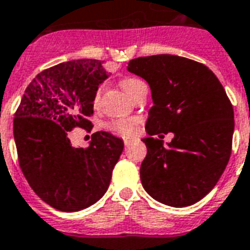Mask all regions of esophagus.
<instances>
[{"mask_svg":"<svg viewBox=\"0 0 250 250\" xmlns=\"http://www.w3.org/2000/svg\"><path fill=\"white\" fill-rule=\"evenodd\" d=\"M133 140H134L133 138H124V143H125V146H129Z\"/></svg>","mask_w":250,"mask_h":250,"instance_id":"34e87169","label":"esophagus"}]
</instances>
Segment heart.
I'll use <instances>...</instances> for the list:
<instances>
[{"mask_svg":"<svg viewBox=\"0 0 250 250\" xmlns=\"http://www.w3.org/2000/svg\"><path fill=\"white\" fill-rule=\"evenodd\" d=\"M146 83H144L143 80L138 79V78H126V79H124L121 82V88H123L125 92H126L127 96L131 98L134 93L137 92L139 89L140 86H144ZM103 92V85H100L97 88L96 93H94V97H93V103L94 104H98L101 100V96H102ZM138 119H126V117H121V119H115L111 123L107 124V127L112 131H116V133L124 134V135H130V134H133L137 129L138 125Z\"/></svg>","mask_w":250,"mask_h":250,"instance_id":"heart-1","label":"heart"}]
</instances>
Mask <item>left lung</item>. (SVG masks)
Here are the masks:
<instances>
[{"instance_id":"left-lung-1","label":"left lung","mask_w":250,"mask_h":250,"mask_svg":"<svg viewBox=\"0 0 250 250\" xmlns=\"http://www.w3.org/2000/svg\"><path fill=\"white\" fill-rule=\"evenodd\" d=\"M130 73L149 84L153 106L142 139L147 156L142 185L150 197L171 207H187L217 184L231 154L234 110L217 76L203 63L174 55L138 57ZM174 132L165 146L153 138Z\"/></svg>"}]
</instances>
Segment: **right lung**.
Wrapping results in <instances>:
<instances>
[{
    "instance_id": "add662e5",
    "label": "right lung",
    "mask_w": 250,
    "mask_h": 250,
    "mask_svg": "<svg viewBox=\"0 0 250 250\" xmlns=\"http://www.w3.org/2000/svg\"><path fill=\"white\" fill-rule=\"evenodd\" d=\"M108 78L100 60H74L49 67L25 89L14 119L19 164L42 201L63 212L98 202L110 187L124 142L106 131L92 135L88 148L71 146L67 133L89 127L93 97Z\"/></svg>"
}]
</instances>
